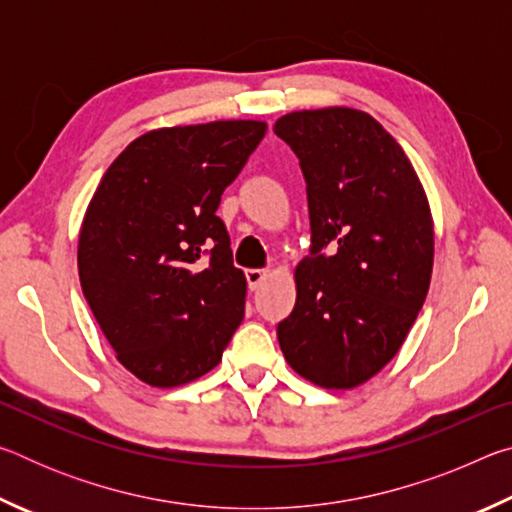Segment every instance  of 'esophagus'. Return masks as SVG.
<instances>
[{
	"mask_svg": "<svg viewBox=\"0 0 512 512\" xmlns=\"http://www.w3.org/2000/svg\"><path fill=\"white\" fill-rule=\"evenodd\" d=\"M268 277V271H264V268H248L246 271V280H248V287L250 289H257L259 284H262Z\"/></svg>",
	"mask_w": 512,
	"mask_h": 512,
	"instance_id": "obj_1",
	"label": "esophagus"
}]
</instances>
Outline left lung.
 Here are the masks:
<instances>
[{
    "label": "left lung",
    "instance_id": "8db88e82",
    "mask_svg": "<svg viewBox=\"0 0 512 512\" xmlns=\"http://www.w3.org/2000/svg\"><path fill=\"white\" fill-rule=\"evenodd\" d=\"M273 131L298 155L311 223L296 307L277 325V341L300 377L345 391L395 357L424 305L429 201L402 146L368 112L298 110Z\"/></svg>",
    "mask_w": 512,
    "mask_h": 512
}]
</instances>
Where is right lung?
<instances>
[{"label": "right lung", "instance_id": "add662e5", "mask_svg": "<svg viewBox=\"0 0 512 512\" xmlns=\"http://www.w3.org/2000/svg\"><path fill=\"white\" fill-rule=\"evenodd\" d=\"M264 121L173 126L137 137L103 173L83 216V296L117 361L155 388L219 366L244 318L246 275L216 216Z\"/></svg>", "mask_w": 512, "mask_h": 512}]
</instances>
